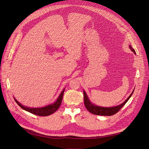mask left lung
I'll return each mask as SVG.
<instances>
[{
	"instance_id": "obj_1",
	"label": "left lung",
	"mask_w": 149,
	"mask_h": 149,
	"mask_svg": "<svg viewBox=\"0 0 149 149\" xmlns=\"http://www.w3.org/2000/svg\"><path fill=\"white\" fill-rule=\"evenodd\" d=\"M130 49L134 52V53L135 54H136L135 51V49L132 48L131 45L129 46ZM134 91H132L131 94L129 96V97L125 100L124 102L121 104H120V105L116 106H113V107H102V106H99L97 105H95L93 103H92L91 100H89L87 93H86L85 91L83 90V93H84V105L86 108L87 109V110L90 112L91 113L94 114V115H104V116H111L113 115L114 114H115L116 113L118 112L120 109L125 105L128 100H129V98L131 97V96L132 95L133 93H134Z\"/></svg>"
}]
</instances>
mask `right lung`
<instances>
[{
	"label": "right lung",
	"mask_w": 149,
	"mask_h": 149,
	"mask_svg": "<svg viewBox=\"0 0 149 149\" xmlns=\"http://www.w3.org/2000/svg\"><path fill=\"white\" fill-rule=\"evenodd\" d=\"M65 90V88H64L63 90L61 91L58 97L57 98L56 101H55L54 103H52L51 104H49L48 106H46L45 107H29L23 106L22 104H20L15 98H14V99L16 103L22 109H23V110H25L27 112H29L31 113L38 115V116H48V115L52 114L59 108V107L61 103L63 96Z\"/></svg>",
	"instance_id": "obj_1"
}]
</instances>
